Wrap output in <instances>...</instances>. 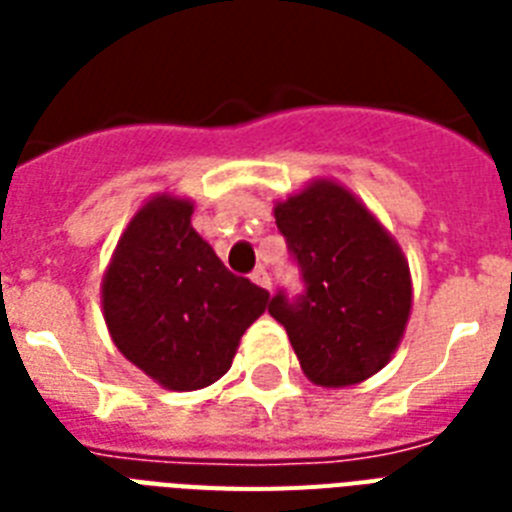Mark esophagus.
I'll list each match as a JSON object with an SVG mask.
<instances>
[{
	"label": "esophagus",
	"mask_w": 512,
	"mask_h": 512,
	"mask_svg": "<svg viewBox=\"0 0 512 512\" xmlns=\"http://www.w3.org/2000/svg\"><path fill=\"white\" fill-rule=\"evenodd\" d=\"M252 281H255L257 287L271 289V276H268V271H265V268H255V271H252Z\"/></svg>",
	"instance_id": "esophagus-1"
}]
</instances>
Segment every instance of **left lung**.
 Returning <instances> with one entry per match:
<instances>
[{
  "instance_id": "left-lung-1",
  "label": "left lung",
  "mask_w": 512,
  "mask_h": 512,
  "mask_svg": "<svg viewBox=\"0 0 512 512\" xmlns=\"http://www.w3.org/2000/svg\"><path fill=\"white\" fill-rule=\"evenodd\" d=\"M276 225L303 292L279 289L268 313L316 385L366 380L390 361L412 308L401 249L353 193L327 180L276 204Z\"/></svg>"
}]
</instances>
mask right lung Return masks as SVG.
Segmentation results:
<instances>
[{"instance_id": "1", "label": "right lung", "mask_w": 512, "mask_h": 512, "mask_svg": "<svg viewBox=\"0 0 512 512\" xmlns=\"http://www.w3.org/2000/svg\"><path fill=\"white\" fill-rule=\"evenodd\" d=\"M193 204L156 196L132 217L103 281L116 348L170 390L207 388L265 311L268 292L236 276L193 231Z\"/></svg>"}]
</instances>
